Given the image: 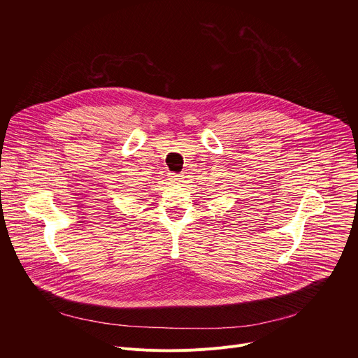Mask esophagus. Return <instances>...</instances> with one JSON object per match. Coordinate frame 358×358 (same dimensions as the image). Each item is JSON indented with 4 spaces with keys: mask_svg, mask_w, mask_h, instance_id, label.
<instances>
[{
    "mask_svg": "<svg viewBox=\"0 0 358 358\" xmlns=\"http://www.w3.org/2000/svg\"><path fill=\"white\" fill-rule=\"evenodd\" d=\"M184 173H173L171 174V181L174 182V184H177V185H181L182 182H184Z\"/></svg>",
    "mask_w": 358,
    "mask_h": 358,
    "instance_id": "1",
    "label": "esophagus"
}]
</instances>
